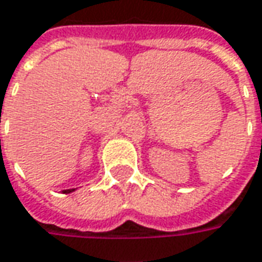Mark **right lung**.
<instances>
[{"instance_id":"add662e5","label":"right lung","mask_w":262,"mask_h":262,"mask_svg":"<svg viewBox=\"0 0 262 262\" xmlns=\"http://www.w3.org/2000/svg\"><path fill=\"white\" fill-rule=\"evenodd\" d=\"M71 191H74V189H66L64 192H66V193H69V192H71Z\"/></svg>"}]
</instances>
